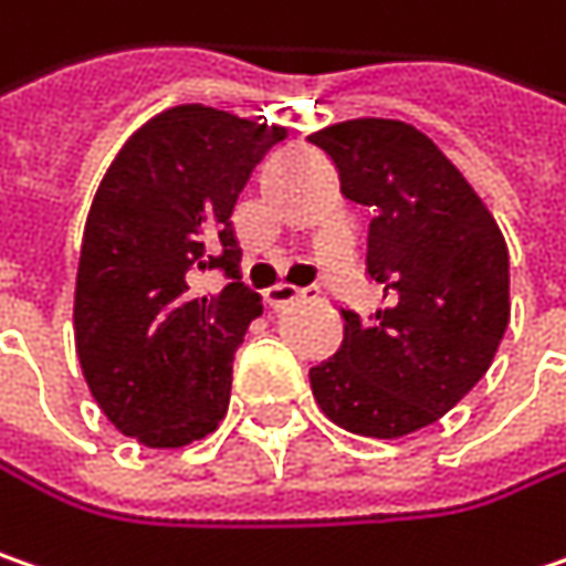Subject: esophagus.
I'll list each match as a JSON object with an SVG mask.
<instances>
[{
    "label": "esophagus",
    "instance_id": "esophagus-1",
    "mask_svg": "<svg viewBox=\"0 0 566 566\" xmlns=\"http://www.w3.org/2000/svg\"><path fill=\"white\" fill-rule=\"evenodd\" d=\"M302 296H305V290L290 286V283H276V286H270L268 290V302L273 305V308H280V305H290V302H298Z\"/></svg>",
    "mask_w": 566,
    "mask_h": 566
}]
</instances>
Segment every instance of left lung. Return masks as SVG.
<instances>
[{"mask_svg":"<svg viewBox=\"0 0 566 566\" xmlns=\"http://www.w3.org/2000/svg\"><path fill=\"white\" fill-rule=\"evenodd\" d=\"M347 200L373 210L366 273L385 305L344 312L337 354L308 369L327 420L373 439L437 423L491 369L510 325V251L484 200L401 120L359 117L308 136Z\"/></svg>","mask_w":566,"mask_h":566,"instance_id":"obj_1","label":"left lung"}]
</instances>
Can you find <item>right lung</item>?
<instances>
[{
  "instance_id": "1",
  "label": "right lung",
  "mask_w": 566,
  "mask_h": 566,
  "mask_svg": "<svg viewBox=\"0 0 566 566\" xmlns=\"http://www.w3.org/2000/svg\"><path fill=\"white\" fill-rule=\"evenodd\" d=\"M268 127L178 104L136 129L85 219L75 276V354L104 417L149 449H181L229 410L232 359L261 296L239 283L232 210L270 146ZM197 269H226L219 294Z\"/></svg>"
}]
</instances>
